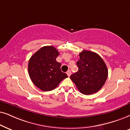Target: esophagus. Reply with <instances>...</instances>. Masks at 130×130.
Returning <instances> with one entry per match:
<instances>
[{
  "label": "esophagus",
  "instance_id": "obj_1",
  "mask_svg": "<svg viewBox=\"0 0 130 130\" xmlns=\"http://www.w3.org/2000/svg\"><path fill=\"white\" fill-rule=\"evenodd\" d=\"M67 74L68 75V77H70V76L71 75V71L70 70L68 71H67Z\"/></svg>",
  "mask_w": 130,
  "mask_h": 130
}]
</instances>
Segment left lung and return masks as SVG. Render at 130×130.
Listing matches in <instances>:
<instances>
[{
    "label": "left lung",
    "instance_id": "8db88e82",
    "mask_svg": "<svg viewBox=\"0 0 130 130\" xmlns=\"http://www.w3.org/2000/svg\"><path fill=\"white\" fill-rule=\"evenodd\" d=\"M77 62L78 71L71 75L78 90L86 95L98 92L101 89L108 75L104 60L96 53L84 50L79 53Z\"/></svg>",
    "mask_w": 130,
    "mask_h": 130
}]
</instances>
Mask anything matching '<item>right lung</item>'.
Listing matches in <instances>:
<instances>
[{"mask_svg":"<svg viewBox=\"0 0 130 130\" xmlns=\"http://www.w3.org/2000/svg\"><path fill=\"white\" fill-rule=\"evenodd\" d=\"M59 54L58 50L53 46H44L29 60V76L34 85L42 91L53 90L68 77L61 71V64L56 60Z\"/></svg>","mask_w":130,"mask_h":130,"instance_id":"right-lung-1","label":"right lung"}]
</instances>
